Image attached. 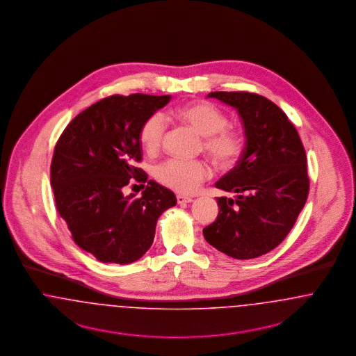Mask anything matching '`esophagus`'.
Returning <instances> with one entry per match:
<instances>
[{
  "mask_svg": "<svg viewBox=\"0 0 356 356\" xmlns=\"http://www.w3.org/2000/svg\"><path fill=\"white\" fill-rule=\"evenodd\" d=\"M177 202H178L179 204H185V203H191L193 198L185 197V195H178V197H177Z\"/></svg>",
  "mask_w": 356,
  "mask_h": 356,
  "instance_id": "obj_1",
  "label": "esophagus"
}]
</instances>
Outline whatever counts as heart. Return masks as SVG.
Wrapping results in <instances>:
<instances>
[{
    "label": "heart",
    "instance_id": "obj_1",
    "mask_svg": "<svg viewBox=\"0 0 356 356\" xmlns=\"http://www.w3.org/2000/svg\"><path fill=\"white\" fill-rule=\"evenodd\" d=\"M174 115L193 127L203 137V150L211 159L227 166L241 152V137L229 126L223 110L207 101H195L174 110ZM168 120L161 111L150 114L139 129V140L147 153H156L166 136ZM211 171L203 161H184L170 158L161 163L155 177L162 185L182 194H191L210 177Z\"/></svg>",
    "mask_w": 356,
    "mask_h": 356
}]
</instances>
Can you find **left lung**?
<instances>
[{
    "instance_id": "left-lung-1",
    "label": "left lung",
    "mask_w": 356,
    "mask_h": 356,
    "mask_svg": "<svg viewBox=\"0 0 356 356\" xmlns=\"http://www.w3.org/2000/svg\"><path fill=\"white\" fill-rule=\"evenodd\" d=\"M207 97L236 108L246 143L236 166L216 184L236 197L217 198V219L203 236L235 259L258 258L287 236L307 201L306 152L294 124L266 97L248 92Z\"/></svg>"
}]
</instances>
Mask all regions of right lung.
Returning a JSON list of instances; mask_svg holds the SVG:
<instances>
[{"instance_id":"add662e5","label":"right lung","mask_w":356,"mask_h":356,"mask_svg":"<svg viewBox=\"0 0 356 356\" xmlns=\"http://www.w3.org/2000/svg\"><path fill=\"white\" fill-rule=\"evenodd\" d=\"M171 95H111L79 113L57 140L50 166L56 206L79 248L104 263L136 262L153 245L156 220L177 204L174 193L149 181L142 195H124L136 168L139 129Z\"/></svg>"}]
</instances>
